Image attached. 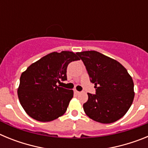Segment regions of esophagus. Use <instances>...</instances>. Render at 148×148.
Returning a JSON list of instances; mask_svg holds the SVG:
<instances>
[{
    "label": "esophagus",
    "mask_w": 148,
    "mask_h": 148,
    "mask_svg": "<svg viewBox=\"0 0 148 148\" xmlns=\"http://www.w3.org/2000/svg\"><path fill=\"white\" fill-rule=\"evenodd\" d=\"M74 92H75V93L76 94V95H78V94H80V92H79V91H78V90H74Z\"/></svg>",
    "instance_id": "1"
}]
</instances>
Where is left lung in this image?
Here are the masks:
<instances>
[{"label":"left lung","instance_id":"obj_1","mask_svg":"<svg viewBox=\"0 0 148 148\" xmlns=\"http://www.w3.org/2000/svg\"><path fill=\"white\" fill-rule=\"evenodd\" d=\"M86 66L95 94L87 93L83 104L86 115L102 124L120 119L130 108L134 99L132 77L119 61L96 51L77 53Z\"/></svg>","mask_w":148,"mask_h":148}]
</instances>
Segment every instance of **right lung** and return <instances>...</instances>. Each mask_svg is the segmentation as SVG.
I'll use <instances>...</instances> for the list:
<instances>
[{
	"instance_id": "1",
	"label": "right lung",
	"mask_w": 148,
	"mask_h": 148,
	"mask_svg": "<svg viewBox=\"0 0 148 148\" xmlns=\"http://www.w3.org/2000/svg\"><path fill=\"white\" fill-rule=\"evenodd\" d=\"M78 60V57L73 52H53L22 73L18 99L31 118L47 122L64 114L73 97V90L59 87L57 83L66 80L68 64Z\"/></svg>"
}]
</instances>
